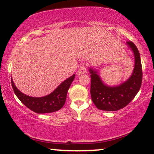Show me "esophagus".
<instances>
[{
  "mask_svg": "<svg viewBox=\"0 0 154 154\" xmlns=\"http://www.w3.org/2000/svg\"><path fill=\"white\" fill-rule=\"evenodd\" d=\"M87 71V69H86V66L85 64H82L80 66H79L78 71H77V75H82V74H85Z\"/></svg>",
  "mask_w": 154,
  "mask_h": 154,
  "instance_id": "obj_1",
  "label": "esophagus"
}]
</instances>
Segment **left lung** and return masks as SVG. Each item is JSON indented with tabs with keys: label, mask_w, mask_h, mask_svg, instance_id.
I'll use <instances>...</instances> for the list:
<instances>
[{
	"label": "left lung",
	"mask_w": 154,
	"mask_h": 154,
	"mask_svg": "<svg viewBox=\"0 0 154 154\" xmlns=\"http://www.w3.org/2000/svg\"><path fill=\"white\" fill-rule=\"evenodd\" d=\"M135 56V67L131 77L120 85L111 87L102 82L98 72L90 69L91 95L95 106L100 110L117 111L131 102L138 93L143 78L142 65L138 49L132 41L127 42Z\"/></svg>",
	"instance_id": "left-lung-1"
}]
</instances>
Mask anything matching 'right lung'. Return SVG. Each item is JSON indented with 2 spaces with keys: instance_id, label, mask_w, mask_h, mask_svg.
<instances>
[{
  "instance_id": "right-lung-1",
  "label": "right lung",
  "mask_w": 154,
  "mask_h": 154,
  "mask_svg": "<svg viewBox=\"0 0 154 154\" xmlns=\"http://www.w3.org/2000/svg\"><path fill=\"white\" fill-rule=\"evenodd\" d=\"M75 75H73L61 82L59 87L51 94L39 98L28 96L19 91L12 79L11 85L17 98L28 109L38 114H46L59 111L63 107L66 101L67 92L75 79Z\"/></svg>"
}]
</instances>
